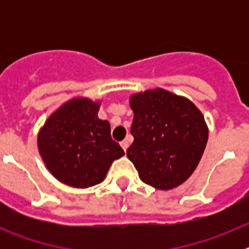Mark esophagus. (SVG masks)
Returning a JSON list of instances; mask_svg holds the SVG:
<instances>
[{
  "instance_id": "1",
  "label": "esophagus",
  "mask_w": 249,
  "mask_h": 249,
  "mask_svg": "<svg viewBox=\"0 0 249 249\" xmlns=\"http://www.w3.org/2000/svg\"><path fill=\"white\" fill-rule=\"evenodd\" d=\"M121 146H122L123 151L126 152V151H127V148H128V146H129V143H128V141H127V140H123V141H122V142H121Z\"/></svg>"
}]
</instances>
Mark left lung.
I'll list each match as a JSON object with an SVG mask.
<instances>
[{
	"mask_svg": "<svg viewBox=\"0 0 249 249\" xmlns=\"http://www.w3.org/2000/svg\"><path fill=\"white\" fill-rule=\"evenodd\" d=\"M131 107L135 141L127 156L141 179L158 190L183 183L198 164L208 140L201 111L187 98L160 89L132 96Z\"/></svg>",
	"mask_w": 249,
	"mask_h": 249,
	"instance_id": "1",
	"label": "left lung"
}]
</instances>
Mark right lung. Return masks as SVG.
I'll return each instance as SVG.
<instances>
[{
    "label": "right lung",
    "instance_id": "right-lung-1",
    "mask_svg": "<svg viewBox=\"0 0 249 249\" xmlns=\"http://www.w3.org/2000/svg\"><path fill=\"white\" fill-rule=\"evenodd\" d=\"M97 113L98 103L77 98L54 112L39 132L38 149L46 166L68 186L101 183L112 162L124 155L112 140L108 121Z\"/></svg>",
    "mask_w": 249,
    "mask_h": 249
}]
</instances>
